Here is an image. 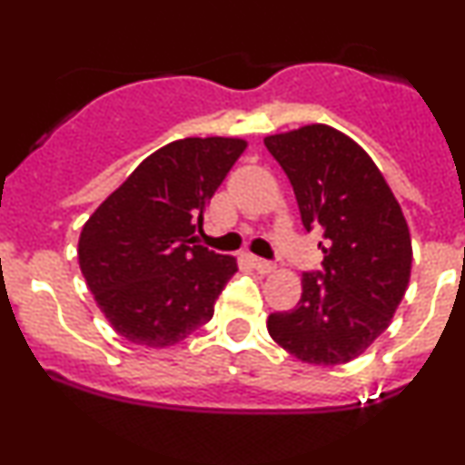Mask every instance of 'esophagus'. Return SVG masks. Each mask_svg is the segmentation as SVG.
<instances>
[{
  "label": "esophagus",
  "instance_id": "obj_1",
  "mask_svg": "<svg viewBox=\"0 0 465 465\" xmlns=\"http://www.w3.org/2000/svg\"><path fill=\"white\" fill-rule=\"evenodd\" d=\"M249 262L253 264V269L262 275H269L275 271L273 262H269V260H264V258H258V255H249Z\"/></svg>",
  "mask_w": 465,
  "mask_h": 465
}]
</instances>
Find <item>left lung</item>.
<instances>
[{
    "instance_id": "left-lung-1",
    "label": "left lung",
    "mask_w": 465,
    "mask_h": 465,
    "mask_svg": "<svg viewBox=\"0 0 465 465\" xmlns=\"http://www.w3.org/2000/svg\"><path fill=\"white\" fill-rule=\"evenodd\" d=\"M291 179L306 232H323V271L302 275V300L269 314L271 339L311 365H343L391 323L413 249L402 207L371 157L328 124L264 137Z\"/></svg>"
}]
</instances>
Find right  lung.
I'll list each match as a JSON object with an SVG mask.
<instances>
[{"label": "right lung", "mask_w": 465, "mask_h": 465, "mask_svg": "<svg viewBox=\"0 0 465 465\" xmlns=\"http://www.w3.org/2000/svg\"><path fill=\"white\" fill-rule=\"evenodd\" d=\"M247 148L240 137L165 143L84 223L78 264L126 341L168 348L214 317L236 258L194 244L207 201Z\"/></svg>", "instance_id": "right-lung-1"}]
</instances>
